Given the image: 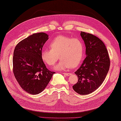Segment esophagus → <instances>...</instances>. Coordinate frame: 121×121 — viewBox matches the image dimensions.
<instances>
[{"mask_svg": "<svg viewBox=\"0 0 121 121\" xmlns=\"http://www.w3.org/2000/svg\"><path fill=\"white\" fill-rule=\"evenodd\" d=\"M63 74L64 75H65V76H69L72 74L71 73H63Z\"/></svg>", "mask_w": 121, "mask_h": 121, "instance_id": "1", "label": "esophagus"}]
</instances>
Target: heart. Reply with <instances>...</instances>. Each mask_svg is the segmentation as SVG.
<instances>
[{"label":"heart","mask_w":121,"mask_h":121,"mask_svg":"<svg viewBox=\"0 0 121 121\" xmlns=\"http://www.w3.org/2000/svg\"><path fill=\"white\" fill-rule=\"evenodd\" d=\"M51 49H44L41 52V58L49 66L54 65L59 58L60 60L54 69L64 70L77 67L83 59L84 45L78 38L67 36H57L49 44Z\"/></svg>","instance_id":"obj_1"}]
</instances>
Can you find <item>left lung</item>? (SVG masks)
<instances>
[{"label": "left lung", "mask_w": 121, "mask_h": 121, "mask_svg": "<svg viewBox=\"0 0 121 121\" xmlns=\"http://www.w3.org/2000/svg\"><path fill=\"white\" fill-rule=\"evenodd\" d=\"M86 47V57L81 67L75 72L78 82L73 86L80 95L92 93L103 83L108 72L110 60L105 45L92 34L81 32Z\"/></svg>", "instance_id": "8db88e82"}]
</instances>
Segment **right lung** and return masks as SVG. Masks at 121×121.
Returning a JSON list of instances; mask_svg holds the SVG:
<instances>
[{
	"instance_id": "obj_1",
	"label": "right lung",
	"mask_w": 121,
	"mask_h": 121,
	"mask_svg": "<svg viewBox=\"0 0 121 121\" xmlns=\"http://www.w3.org/2000/svg\"><path fill=\"white\" fill-rule=\"evenodd\" d=\"M48 38L46 33L33 34L18 43L13 52L15 77L20 87L30 94L43 92L55 73L41 58L43 47Z\"/></svg>"
}]
</instances>
